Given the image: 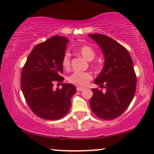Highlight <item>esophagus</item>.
Listing matches in <instances>:
<instances>
[{
    "instance_id": "34e87169",
    "label": "esophagus",
    "mask_w": 154,
    "mask_h": 154,
    "mask_svg": "<svg viewBox=\"0 0 154 154\" xmlns=\"http://www.w3.org/2000/svg\"><path fill=\"white\" fill-rule=\"evenodd\" d=\"M84 89H85V88H83V87H77V91H83Z\"/></svg>"
}]
</instances>
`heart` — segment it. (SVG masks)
Listing matches in <instances>:
<instances>
[{
    "label": "heart",
    "mask_w": 154,
    "mask_h": 154,
    "mask_svg": "<svg viewBox=\"0 0 154 154\" xmlns=\"http://www.w3.org/2000/svg\"><path fill=\"white\" fill-rule=\"evenodd\" d=\"M77 52L80 54L84 58L88 61L93 60L95 57V52L91 46L88 45H83L79 47ZM62 65L65 69H69L70 67V57L68 54L65 55L62 60ZM92 76L89 72H76L69 76L68 81L74 85L79 87H85L90 81L91 80Z\"/></svg>",
    "instance_id": "b5f03b06"
}]
</instances>
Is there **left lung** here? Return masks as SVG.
Listing matches in <instances>:
<instances>
[{"label": "left lung", "instance_id": "left-lung-1", "mask_svg": "<svg viewBox=\"0 0 154 154\" xmlns=\"http://www.w3.org/2000/svg\"><path fill=\"white\" fill-rule=\"evenodd\" d=\"M89 36L100 46L105 59L103 69L94 83L106 89V92L91 89L90 106L98 118L112 120L123 113L134 98L137 77L132 59L124 46L109 36L100 34Z\"/></svg>", "mask_w": 154, "mask_h": 154}]
</instances>
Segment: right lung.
Masks as SVG:
<instances>
[{"label": "right lung", "mask_w": 154, "mask_h": 154, "mask_svg": "<svg viewBox=\"0 0 154 154\" xmlns=\"http://www.w3.org/2000/svg\"><path fill=\"white\" fill-rule=\"evenodd\" d=\"M68 42L64 36H54L37 44L22 68L21 89L24 98L33 112L45 120H56L64 117L76 92L71 84H63L62 89L53 87L55 83L60 84L64 79L60 74Z\"/></svg>", "instance_id": "1"}]
</instances>
